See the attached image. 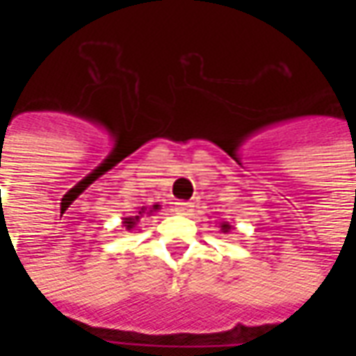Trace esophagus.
<instances>
[{
  "instance_id": "obj_1",
  "label": "esophagus",
  "mask_w": 356,
  "mask_h": 356,
  "mask_svg": "<svg viewBox=\"0 0 356 356\" xmlns=\"http://www.w3.org/2000/svg\"><path fill=\"white\" fill-rule=\"evenodd\" d=\"M193 202H177V204H175V211H177L179 216H191V213H193Z\"/></svg>"
}]
</instances>
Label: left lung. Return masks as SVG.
<instances>
[{
	"instance_id": "8db88e82",
	"label": "left lung",
	"mask_w": 356,
	"mask_h": 356,
	"mask_svg": "<svg viewBox=\"0 0 356 356\" xmlns=\"http://www.w3.org/2000/svg\"><path fill=\"white\" fill-rule=\"evenodd\" d=\"M221 231L229 232V231H231V225L227 223V221H223V223H221Z\"/></svg>"
}]
</instances>
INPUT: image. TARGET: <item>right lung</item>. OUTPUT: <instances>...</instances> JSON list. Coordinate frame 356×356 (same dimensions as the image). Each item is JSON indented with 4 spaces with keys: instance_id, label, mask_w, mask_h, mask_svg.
Instances as JSON below:
<instances>
[{
    "instance_id": "right-lung-1",
    "label": "right lung",
    "mask_w": 356,
    "mask_h": 356,
    "mask_svg": "<svg viewBox=\"0 0 356 356\" xmlns=\"http://www.w3.org/2000/svg\"><path fill=\"white\" fill-rule=\"evenodd\" d=\"M156 209H160V206L156 204V206H152V208H139V211L135 213V216L131 217H124V221H122V227H125V231H133L135 227H137V223L140 221V217L145 216H150L152 211H156Z\"/></svg>"
}]
</instances>
